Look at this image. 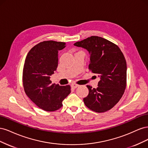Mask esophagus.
Masks as SVG:
<instances>
[{"mask_svg":"<svg viewBox=\"0 0 148 148\" xmlns=\"http://www.w3.org/2000/svg\"><path fill=\"white\" fill-rule=\"evenodd\" d=\"M71 88H73V89H75V88H77V87H78L79 85L77 84H76V83H72L71 84Z\"/></svg>","mask_w":148,"mask_h":148,"instance_id":"esophagus-1","label":"esophagus"}]
</instances>
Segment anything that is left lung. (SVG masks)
Listing matches in <instances>:
<instances>
[{
  "label": "left lung",
  "instance_id": "left-lung-1",
  "mask_svg": "<svg viewBox=\"0 0 148 148\" xmlns=\"http://www.w3.org/2000/svg\"><path fill=\"white\" fill-rule=\"evenodd\" d=\"M74 45L90 54L89 70L98 75L97 88L87 85L89 94L83 101L96 112L109 110L122 98L127 86V62L118 46L104 38L92 36Z\"/></svg>",
  "mask_w": 148,
  "mask_h": 148
}]
</instances>
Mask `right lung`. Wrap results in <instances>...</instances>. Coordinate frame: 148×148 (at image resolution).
Listing matches in <instances>:
<instances>
[{
  "instance_id": "right-lung-1",
  "label": "right lung",
  "mask_w": 148,
  "mask_h": 148,
  "mask_svg": "<svg viewBox=\"0 0 148 148\" xmlns=\"http://www.w3.org/2000/svg\"><path fill=\"white\" fill-rule=\"evenodd\" d=\"M65 43L46 41L34 46L28 53L23 70V84L26 95L40 109L56 111L71 92L70 85L52 84L51 76L58 66V52Z\"/></svg>"
}]
</instances>
